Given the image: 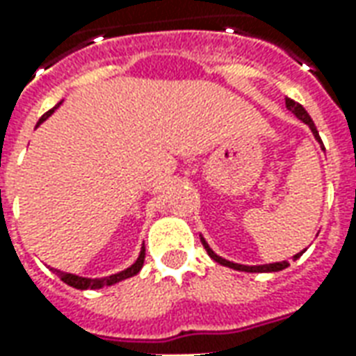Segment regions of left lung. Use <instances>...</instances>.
<instances>
[{
  "label": "left lung",
  "mask_w": 356,
  "mask_h": 356,
  "mask_svg": "<svg viewBox=\"0 0 356 356\" xmlns=\"http://www.w3.org/2000/svg\"><path fill=\"white\" fill-rule=\"evenodd\" d=\"M286 108L290 110V112H293L296 116L301 120V122H305L309 127H311V131H313L314 135V139L318 140L322 145V140H321V135H318V131H316V127H314L313 124V120H311V116L307 114V110L299 104V102L296 101H291V99H286ZM324 148V147H322ZM202 244H204V248H206V252H208V255L213 259V261L217 263H221V265H225V267H231V268H236V270H246V273H276V270H282V268H286L290 263L288 261H280V263H270V265H255V267H248V265H238V263H232V261H227V259H223V257H219L217 254H213V250L208 246V242L206 240L202 238ZM303 254V252H301ZM293 255V259H298L299 255Z\"/></svg>",
  "instance_id": "8db88e82"
}]
</instances>
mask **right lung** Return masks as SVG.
Wrapping results in <instances>:
<instances>
[{
	"label": "right lung",
	"instance_id": "1",
	"mask_svg": "<svg viewBox=\"0 0 356 356\" xmlns=\"http://www.w3.org/2000/svg\"><path fill=\"white\" fill-rule=\"evenodd\" d=\"M58 106V104H57ZM55 106V108H57ZM55 108L49 110V112H45L42 118H40V122L38 125L42 124L43 120H47V118L55 112ZM143 263H145V248L140 250L139 257H137V261L133 263L131 267L125 268L122 273H118V275H112V276H106V278H83V276H76V275H70V273H63V270H57V268H53L57 276L66 282L68 286H72V288H78V290H97V288H102V286H112V284L120 282V280H125V278H129V276H135L139 273L140 268H143Z\"/></svg>",
	"mask_w": 356,
	"mask_h": 356
}]
</instances>
